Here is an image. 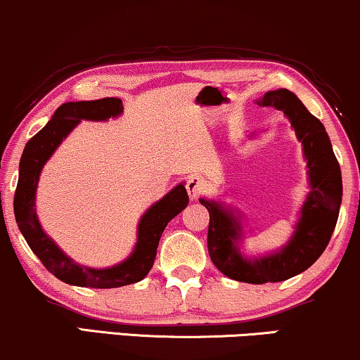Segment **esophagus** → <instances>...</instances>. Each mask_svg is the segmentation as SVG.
Segmentation results:
<instances>
[{"instance_id":"obj_1","label":"esophagus","mask_w":360,"mask_h":360,"mask_svg":"<svg viewBox=\"0 0 360 360\" xmlns=\"http://www.w3.org/2000/svg\"><path fill=\"white\" fill-rule=\"evenodd\" d=\"M186 189H188V194L191 199H199L201 195L207 193V183L206 179L199 176H191L186 183Z\"/></svg>"}]
</instances>
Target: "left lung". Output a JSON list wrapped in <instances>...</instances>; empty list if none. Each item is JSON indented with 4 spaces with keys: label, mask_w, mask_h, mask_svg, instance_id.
Segmentation results:
<instances>
[{
    "label": "left lung",
    "mask_w": 360,
    "mask_h": 360,
    "mask_svg": "<svg viewBox=\"0 0 360 360\" xmlns=\"http://www.w3.org/2000/svg\"><path fill=\"white\" fill-rule=\"evenodd\" d=\"M259 104L276 108L290 120L304 146L311 193L288 245L279 252L251 261L240 256L236 245L240 240L243 227L233 211H226L214 201L199 199L209 212L207 251L212 264L224 276L248 284L281 282L309 269L329 244L342 201L340 166L322 122L289 89L269 91Z\"/></svg>",
    "instance_id": "1"
}]
</instances>
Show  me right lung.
Returning <instances> with one entry per match:
<instances>
[{
	"label": "right lung",
	"mask_w": 360,
	"mask_h": 360,
	"mask_svg": "<svg viewBox=\"0 0 360 360\" xmlns=\"http://www.w3.org/2000/svg\"><path fill=\"white\" fill-rule=\"evenodd\" d=\"M122 112L120 98H103L96 101L65 103L56 109L48 124L36 133L22 151L20 161V179L15 193V217L21 234L43 266L59 281L71 285L94 289H111L143 281L151 271L156 259L158 244L167 222L188 206L189 198L183 184L176 186L161 201L153 204L141 217L138 243L133 254L124 262L108 269H89L72 262L61 249L41 229L34 211L36 188L41 169L56 151L61 141L81 120L106 121L108 117Z\"/></svg>",
	"instance_id": "right-lung-1"
}]
</instances>
